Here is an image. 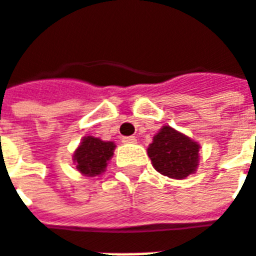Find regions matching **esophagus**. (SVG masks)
I'll return each mask as SVG.
<instances>
[{
  "label": "esophagus",
  "instance_id": "esophagus-1",
  "mask_svg": "<svg viewBox=\"0 0 256 256\" xmlns=\"http://www.w3.org/2000/svg\"><path fill=\"white\" fill-rule=\"evenodd\" d=\"M138 140H136L135 136H124L122 138V143H126V144H134L136 143Z\"/></svg>",
  "mask_w": 256,
  "mask_h": 256
}]
</instances>
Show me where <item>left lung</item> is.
Wrapping results in <instances>:
<instances>
[{"label":"left lung","instance_id":"left-lung-1","mask_svg":"<svg viewBox=\"0 0 256 256\" xmlns=\"http://www.w3.org/2000/svg\"><path fill=\"white\" fill-rule=\"evenodd\" d=\"M200 146L172 126H163L150 144L148 156L158 172L182 180L196 172Z\"/></svg>","mask_w":256,"mask_h":256}]
</instances>
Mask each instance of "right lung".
Returning a JSON list of instances; mask_svg holds the SVG:
<instances>
[{
	"label": "right lung",
	"instance_id": "1",
	"mask_svg": "<svg viewBox=\"0 0 256 256\" xmlns=\"http://www.w3.org/2000/svg\"><path fill=\"white\" fill-rule=\"evenodd\" d=\"M112 142H104L98 138L86 136L74 154L76 168L88 176H96L105 172L108 160L114 151Z\"/></svg>",
	"mask_w": 256,
	"mask_h": 256
}]
</instances>
